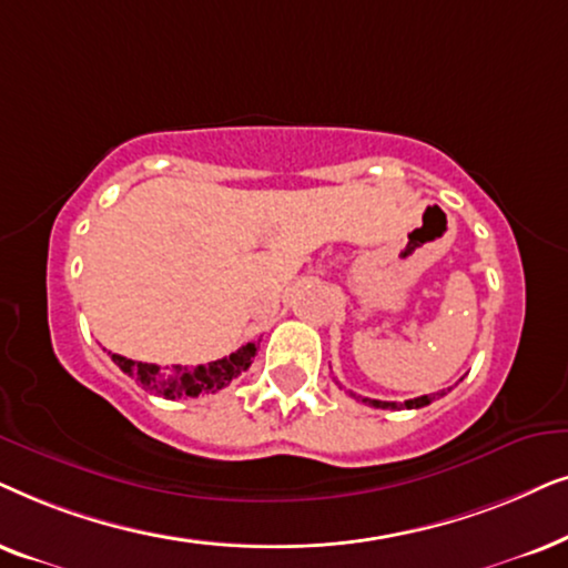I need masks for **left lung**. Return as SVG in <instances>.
Instances as JSON below:
<instances>
[{"label":"left lung","instance_id":"8db88e82","mask_svg":"<svg viewBox=\"0 0 568 568\" xmlns=\"http://www.w3.org/2000/svg\"><path fill=\"white\" fill-rule=\"evenodd\" d=\"M447 392H434V395H423V397H415V399H407V403H384V399H372V397H358L361 403L372 405V407H382V410H403V407H407V410H418V407H426L434 403V399L444 397ZM355 397V395H353Z\"/></svg>","mask_w":568,"mask_h":568}]
</instances>
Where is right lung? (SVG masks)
I'll use <instances>...</instances> for the list:
<instances>
[{
  "label": "right lung",
  "instance_id": "1",
  "mask_svg": "<svg viewBox=\"0 0 568 568\" xmlns=\"http://www.w3.org/2000/svg\"><path fill=\"white\" fill-rule=\"evenodd\" d=\"M256 355V345L246 343L239 347L236 353L225 355L221 361L202 363V366H173L171 374H161L155 363H142L124 358V355L113 353L111 358L126 376H132L145 392H153L158 397L165 399H184V397H200V395H215L223 387L246 372L252 366Z\"/></svg>",
  "mask_w": 568,
  "mask_h": 568
}]
</instances>
